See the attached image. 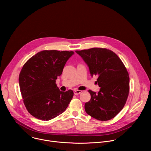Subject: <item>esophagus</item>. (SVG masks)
I'll use <instances>...</instances> for the list:
<instances>
[{
    "mask_svg": "<svg viewBox=\"0 0 151 151\" xmlns=\"http://www.w3.org/2000/svg\"><path fill=\"white\" fill-rule=\"evenodd\" d=\"M81 93H82V91H80V90H75V91H74V94H75V95L79 94Z\"/></svg>",
    "mask_w": 151,
    "mask_h": 151,
    "instance_id": "obj_1",
    "label": "esophagus"
}]
</instances>
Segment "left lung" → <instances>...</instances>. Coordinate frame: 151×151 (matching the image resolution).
Masks as SVG:
<instances>
[{
  "instance_id": "8db88e82",
  "label": "left lung",
  "mask_w": 151,
  "mask_h": 151,
  "mask_svg": "<svg viewBox=\"0 0 151 151\" xmlns=\"http://www.w3.org/2000/svg\"><path fill=\"white\" fill-rule=\"evenodd\" d=\"M87 64L91 76L98 75L100 91L89 90L91 99L85 110L91 117L105 121L114 118L126 103L130 89V78L124 64L113 51L94 48L76 51Z\"/></svg>"
}]
</instances>
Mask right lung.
Instances as JSON below:
<instances>
[{
    "label": "right lung",
    "instance_id": "1",
    "mask_svg": "<svg viewBox=\"0 0 151 151\" xmlns=\"http://www.w3.org/2000/svg\"><path fill=\"white\" fill-rule=\"evenodd\" d=\"M73 54V51L44 50L24 64L19 75L20 91L27 111L36 118L52 119L68 107L73 92L61 91L55 80Z\"/></svg>",
    "mask_w": 151,
    "mask_h": 151
}]
</instances>
